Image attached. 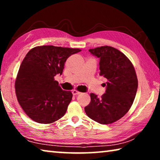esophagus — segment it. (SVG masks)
Masks as SVG:
<instances>
[{
    "mask_svg": "<svg viewBox=\"0 0 160 160\" xmlns=\"http://www.w3.org/2000/svg\"><path fill=\"white\" fill-rule=\"evenodd\" d=\"M72 94H73V95H78V94H80V92H78V91L76 90H72Z\"/></svg>",
    "mask_w": 160,
    "mask_h": 160,
    "instance_id": "34e87169",
    "label": "esophagus"
}]
</instances>
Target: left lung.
I'll return each mask as SVG.
<instances>
[{
    "label": "left lung",
    "mask_w": 160,
    "mask_h": 160,
    "mask_svg": "<svg viewBox=\"0 0 160 160\" xmlns=\"http://www.w3.org/2000/svg\"><path fill=\"white\" fill-rule=\"evenodd\" d=\"M99 58L100 75L107 80L106 92L98 98L91 93V102L85 107L86 114L101 124H109L128 112L136 95L138 78L129 59L116 48L105 46L89 50Z\"/></svg>",
    "instance_id": "8db88e82"
}]
</instances>
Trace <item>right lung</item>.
I'll return each instance as SVG.
<instances>
[{
    "mask_svg": "<svg viewBox=\"0 0 160 160\" xmlns=\"http://www.w3.org/2000/svg\"><path fill=\"white\" fill-rule=\"evenodd\" d=\"M80 51L41 46L27 54L19 69L15 92L19 104L32 120L47 124L65 115L72 94L62 90L54 76L62 75L67 58Z\"/></svg>",
    "mask_w": 160,
    "mask_h": 160,
    "instance_id": "right-lung-1",
    "label": "right lung"
}]
</instances>
